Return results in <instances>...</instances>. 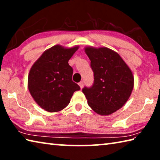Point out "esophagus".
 <instances>
[{"label":"esophagus","mask_w":160,"mask_h":160,"mask_svg":"<svg viewBox=\"0 0 160 160\" xmlns=\"http://www.w3.org/2000/svg\"><path fill=\"white\" fill-rule=\"evenodd\" d=\"M79 86H80V89H82V88H83V82H79Z\"/></svg>","instance_id":"esophagus-1"}]
</instances>
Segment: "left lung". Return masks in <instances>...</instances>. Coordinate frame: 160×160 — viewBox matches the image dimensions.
I'll return each instance as SVG.
<instances>
[{
	"instance_id": "1",
	"label": "left lung",
	"mask_w": 160,
	"mask_h": 160,
	"mask_svg": "<svg viewBox=\"0 0 160 160\" xmlns=\"http://www.w3.org/2000/svg\"><path fill=\"white\" fill-rule=\"evenodd\" d=\"M91 61L94 84L82 92L88 104L99 115L108 116L120 109L128 101L134 87L131 70L120 55L107 47H85Z\"/></svg>"
}]
</instances>
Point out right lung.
<instances>
[{
	"mask_svg": "<svg viewBox=\"0 0 160 160\" xmlns=\"http://www.w3.org/2000/svg\"><path fill=\"white\" fill-rule=\"evenodd\" d=\"M79 46L55 45L46 50L32 65L28 75V90L35 102L48 112L65 109L74 92L80 90L72 82V67L68 61Z\"/></svg>",
	"mask_w": 160,
	"mask_h": 160,
	"instance_id": "right-lung-1",
	"label": "right lung"
}]
</instances>
